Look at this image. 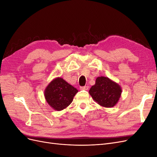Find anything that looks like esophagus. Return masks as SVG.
Masks as SVG:
<instances>
[{
    "mask_svg": "<svg viewBox=\"0 0 157 157\" xmlns=\"http://www.w3.org/2000/svg\"><path fill=\"white\" fill-rule=\"evenodd\" d=\"M88 86H81L80 87V89L81 90H88Z\"/></svg>",
    "mask_w": 157,
    "mask_h": 157,
    "instance_id": "esophagus-1",
    "label": "esophagus"
}]
</instances>
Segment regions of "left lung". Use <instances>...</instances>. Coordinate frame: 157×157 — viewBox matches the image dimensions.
<instances>
[{
  "mask_svg": "<svg viewBox=\"0 0 157 157\" xmlns=\"http://www.w3.org/2000/svg\"><path fill=\"white\" fill-rule=\"evenodd\" d=\"M89 94L99 105L111 108L115 106L121 96L122 88L118 83L105 77H98L90 88Z\"/></svg>",
  "mask_w": 157,
  "mask_h": 157,
  "instance_id": "8db88e82",
  "label": "left lung"
}]
</instances>
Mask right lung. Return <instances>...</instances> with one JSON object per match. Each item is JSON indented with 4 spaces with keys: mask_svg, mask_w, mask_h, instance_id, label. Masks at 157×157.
Instances as JSON below:
<instances>
[{
    "mask_svg": "<svg viewBox=\"0 0 157 157\" xmlns=\"http://www.w3.org/2000/svg\"><path fill=\"white\" fill-rule=\"evenodd\" d=\"M78 90L61 77L54 78L44 90V98L56 111H61L72 103Z\"/></svg>",
    "mask_w": 157,
    "mask_h": 157,
    "instance_id": "add662e5",
    "label": "right lung"
}]
</instances>
